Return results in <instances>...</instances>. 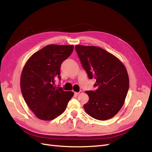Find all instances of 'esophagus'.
<instances>
[{"label":"esophagus","instance_id":"obj_1","mask_svg":"<svg viewBox=\"0 0 152 152\" xmlns=\"http://www.w3.org/2000/svg\"><path fill=\"white\" fill-rule=\"evenodd\" d=\"M81 93H82V91H80L79 92H78V93H75V94L77 95V96H78V95L81 94Z\"/></svg>","mask_w":152,"mask_h":152}]
</instances>
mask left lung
I'll list each match as a JSON object with an SVG mask.
<instances>
[{
	"label": "left lung",
	"mask_w": 152,
	"mask_h": 152,
	"mask_svg": "<svg viewBox=\"0 0 152 152\" xmlns=\"http://www.w3.org/2000/svg\"><path fill=\"white\" fill-rule=\"evenodd\" d=\"M75 48L89 78L96 80L97 89L86 92L89 98L84 105L86 112L99 121L112 118L122 107L129 87L125 66L99 47L76 45Z\"/></svg>",
	"instance_id": "left-lung-1"
}]
</instances>
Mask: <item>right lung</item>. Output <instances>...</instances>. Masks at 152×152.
Returning <instances> with one entry per match:
<instances>
[{"label":"right lung","instance_id":"add662e5","mask_svg":"<svg viewBox=\"0 0 152 152\" xmlns=\"http://www.w3.org/2000/svg\"><path fill=\"white\" fill-rule=\"evenodd\" d=\"M73 50V45H46L32 55L23 69L20 80L23 97L40 120L51 121L60 115L73 96V92L53 86L56 78L61 80V65Z\"/></svg>","mask_w":152,"mask_h":152}]
</instances>
